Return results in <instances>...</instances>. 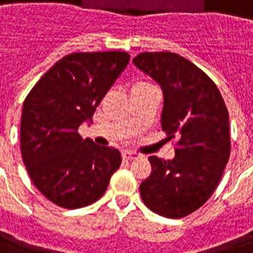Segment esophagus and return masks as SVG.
Returning <instances> with one entry per match:
<instances>
[{"label":"esophagus","mask_w":253,"mask_h":253,"mask_svg":"<svg viewBox=\"0 0 253 253\" xmlns=\"http://www.w3.org/2000/svg\"><path fill=\"white\" fill-rule=\"evenodd\" d=\"M122 158L125 159V160H128V162H131V160H135V159L139 158V155L136 154V152H130V151H125L122 154Z\"/></svg>","instance_id":"1"}]
</instances>
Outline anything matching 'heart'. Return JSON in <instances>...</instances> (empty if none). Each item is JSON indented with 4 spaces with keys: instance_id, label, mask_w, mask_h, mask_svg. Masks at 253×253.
<instances>
[{
    "instance_id": "1",
    "label": "heart",
    "mask_w": 253,
    "mask_h": 253,
    "mask_svg": "<svg viewBox=\"0 0 253 253\" xmlns=\"http://www.w3.org/2000/svg\"><path fill=\"white\" fill-rule=\"evenodd\" d=\"M148 86H152V85H150L148 83H146V81H136V83H134L132 86H131V93H132V91L140 90V89H144V87H148Z\"/></svg>"
}]
</instances>
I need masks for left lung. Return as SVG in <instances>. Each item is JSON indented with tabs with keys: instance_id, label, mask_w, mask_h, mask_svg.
<instances>
[{
	"instance_id": "8db88e82",
	"label": "left lung",
	"mask_w": 253,
	"mask_h": 253,
	"mask_svg": "<svg viewBox=\"0 0 253 253\" xmlns=\"http://www.w3.org/2000/svg\"><path fill=\"white\" fill-rule=\"evenodd\" d=\"M132 63L162 87V128L177 139L172 160L150 156L152 172L140 184L148 209L182 218L210 198L230 158L228 113L216 85L197 65L172 52H143Z\"/></svg>"
}]
</instances>
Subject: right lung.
I'll list each match as a JSON object with an SVG mask.
<instances>
[{"instance_id": "obj_1", "label": "right lung", "mask_w": 253, "mask_h": 253, "mask_svg": "<svg viewBox=\"0 0 253 253\" xmlns=\"http://www.w3.org/2000/svg\"><path fill=\"white\" fill-rule=\"evenodd\" d=\"M130 61L122 51L76 52L51 67L23 102L21 152L34 185L57 206L79 209L106 192L122 156L77 132Z\"/></svg>"}]
</instances>
